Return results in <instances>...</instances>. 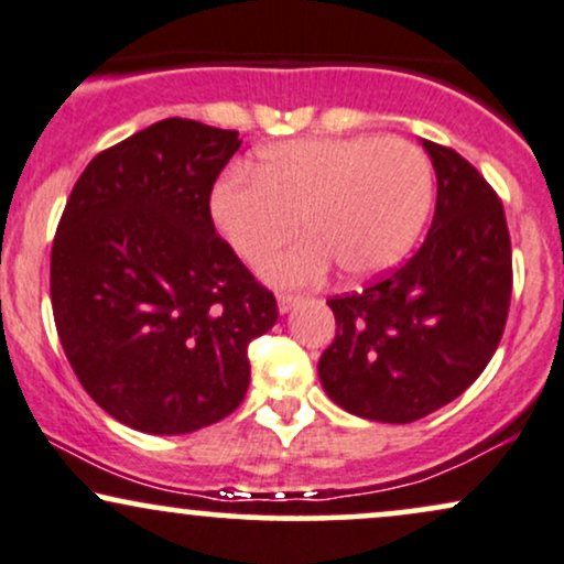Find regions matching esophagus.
Masks as SVG:
<instances>
[{
	"instance_id": "obj_1",
	"label": "esophagus",
	"mask_w": 564,
	"mask_h": 564,
	"mask_svg": "<svg viewBox=\"0 0 564 564\" xmlns=\"http://www.w3.org/2000/svg\"><path fill=\"white\" fill-rule=\"evenodd\" d=\"M302 300L304 296L300 294H278V310H281V313H289V310H294Z\"/></svg>"
}]
</instances>
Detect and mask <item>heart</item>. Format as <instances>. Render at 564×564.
<instances>
[{
  "mask_svg": "<svg viewBox=\"0 0 564 564\" xmlns=\"http://www.w3.org/2000/svg\"><path fill=\"white\" fill-rule=\"evenodd\" d=\"M432 206V164L398 138H323L268 148L254 172L215 187L212 215L243 260L254 262L300 228L307 238L262 262L281 286L321 281L334 260L349 278L387 273L416 243Z\"/></svg>",
  "mask_w": 564,
  "mask_h": 564,
  "instance_id": "heart-1",
  "label": "heart"
}]
</instances>
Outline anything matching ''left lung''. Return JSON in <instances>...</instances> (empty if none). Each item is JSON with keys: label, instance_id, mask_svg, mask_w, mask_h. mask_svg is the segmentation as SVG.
<instances>
[{"label": "left lung", "instance_id": "obj_1", "mask_svg": "<svg viewBox=\"0 0 564 564\" xmlns=\"http://www.w3.org/2000/svg\"><path fill=\"white\" fill-rule=\"evenodd\" d=\"M437 174L432 228L411 260L328 300L336 336L318 377L355 416L408 424L456 400L494 358L511 302L501 198L453 148L424 140Z\"/></svg>", "mask_w": 564, "mask_h": 564}]
</instances>
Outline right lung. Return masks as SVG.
<instances>
[{
	"label": "right lung",
	"mask_w": 564,
	"mask_h": 564,
	"mask_svg": "<svg viewBox=\"0 0 564 564\" xmlns=\"http://www.w3.org/2000/svg\"><path fill=\"white\" fill-rule=\"evenodd\" d=\"M236 129L164 119L89 161L50 257L55 328L76 379L116 422L185 435L249 390V345L278 304L212 223Z\"/></svg>",
	"instance_id": "add662e5"
}]
</instances>
